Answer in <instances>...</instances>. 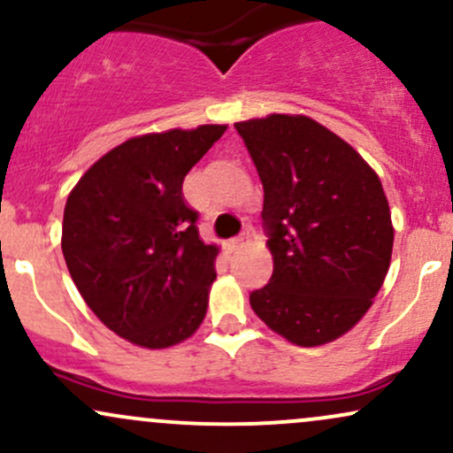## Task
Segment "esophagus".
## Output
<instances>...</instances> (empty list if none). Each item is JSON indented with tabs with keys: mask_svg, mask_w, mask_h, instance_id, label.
<instances>
[{
	"mask_svg": "<svg viewBox=\"0 0 453 453\" xmlns=\"http://www.w3.org/2000/svg\"><path fill=\"white\" fill-rule=\"evenodd\" d=\"M249 241H251V236H249V230H244V232L241 234V236L234 238V241H232V249H234V251H238V249H242L244 244H249Z\"/></svg>",
	"mask_w": 453,
	"mask_h": 453,
	"instance_id": "34e87169",
	"label": "esophagus"
}]
</instances>
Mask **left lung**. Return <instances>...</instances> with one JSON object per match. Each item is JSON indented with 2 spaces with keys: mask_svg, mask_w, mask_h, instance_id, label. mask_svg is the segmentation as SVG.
Instances as JSON below:
<instances>
[{
  "mask_svg": "<svg viewBox=\"0 0 453 453\" xmlns=\"http://www.w3.org/2000/svg\"><path fill=\"white\" fill-rule=\"evenodd\" d=\"M264 185L274 270L249 296L270 330L324 345L371 309L389 268L394 227L375 170L345 140L303 114L234 123Z\"/></svg>",
  "mask_w": 453,
  "mask_h": 453,
  "instance_id": "left-lung-1",
  "label": "left lung"
}]
</instances>
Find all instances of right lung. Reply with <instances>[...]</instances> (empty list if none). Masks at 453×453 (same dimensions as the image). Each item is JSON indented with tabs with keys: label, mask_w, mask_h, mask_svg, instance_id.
I'll return each mask as SVG.
<instances>
[{
	"label": "right lung",
	"mask_w": 453,
	"mask_h": 453,
	"mask_svg": "<svg viewBox=\"0 0 453 453\" xmlns=\"http://www.w3.org/2000/svg\"><path fill=\"white\" fill-rule=\"evenodd\" d=\"M226 129L129 138L67 196L61 251L72 280L102 324L134 345H176L204 319L219 249L200 241L183 180Z\"/></svg>",
	"instance_id": "add662e5"
}]
</instances>
